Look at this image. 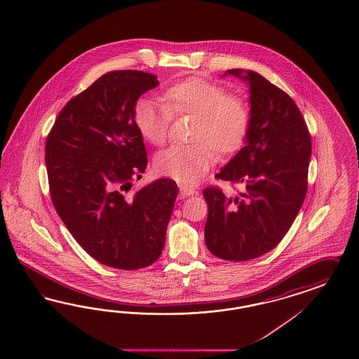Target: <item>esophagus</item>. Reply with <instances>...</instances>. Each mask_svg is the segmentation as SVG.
I'll return each mask as SVG.
<instances>
[{
  "instance_id": "1",
  "label": "esophagus",
  "mask_w": 359,
  "mask_h": 359,
  "mask_svg": "<svg viewBox=\"0 0 359 359\" xmlns=\"http://www.w3.org/2000/svg\"><path fill=\"white\" fill-rule=\"evenodd\" d=\"M179 189H180V196L182 197H188V196L196 195L197 191L192 187H188V185L180 184L179 185Z\"/></svg>"
}]
</instances>
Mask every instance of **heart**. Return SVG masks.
Instances as JSON below:
<instances>
[{"instance_id":"obj_1","label":"heart","mask_w":359,"mask_h":359,"mask_svg":"<svg viewBox=\"0 0 359 359\" xmlns=\"http://www.w3.org/2000/svg\"><path fill=\"white\" fill-rule=\"evenodd\" d=\"M162 105L140 100L133 121L144 141L162 146L167 141L171 117L192 116L189 146H172L155 159L159 174L182 184H195L221 156L231 155L243 146L250 130L251 111L242 97L204 77H188L167 88Z\"/></svg>"}]
</instances>
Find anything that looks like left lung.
<instances>
[{
  "label": "left lung",
  "instance_id": "8db88e82",
  "mask_svg": "<svg viewBox=\"0 0 359 359\" xmlns=\"http://www.w3.org/2000/svg\"><path fill=\"white\" fill-rule=\"evenodd\" d=\"M250 87L246 146L216 177L242 187L228 197L218 187L203 192L208 204L205 243L225 261H250L271 251L304 203L311 134L294 100L254 72L229 69ZM226 75V74H225Z\"/></svg>",
  "mask_w": 359,
  "mask_h": 359
}]
</instances>
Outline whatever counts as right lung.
Returning a JSON list of instances; mask_svg holds the SVG:
<instances>
[{"label": "right lung", "mask_w": 359, "mask_h": 359, "mask_svg": "<svg viewBox=\"0 0 359 359\" xmlns=\"http://www.w3.org/2000/svg\"><path fill=\"white\" fill-rule=\"evenodd\" d=\"M158 84L143 71L98 77L65 104L46 141L59 217L92 258L118 270L147 267L161 257L177 196L172 179L130 192L147 167L133 111L140 96Z\"/></svg>", "instance_id": "right-lung-1"}]
</instances>
